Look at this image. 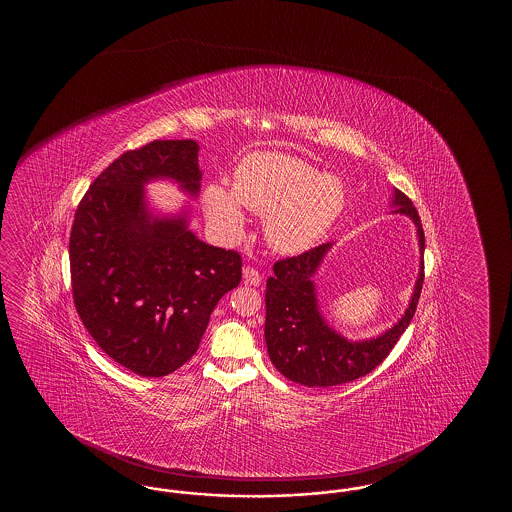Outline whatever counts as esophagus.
<instances>
[{
  "label": "esophagus",
  "instance_id": "esophagus-1",
  "mask_svg": "<svg viewBox=\"0 0 512 512\" xmlns=\"http://www.w3.org/2000/svg\"><path fill=\"white\" fill-rule=\"evenodd\" d=\"M243 280H245L247 285H260L261 274L256 269H252V267H245L243 269Z\"/></svg>",
  "mask_w": 512,
  "mask_h": 512
}]
</instances>
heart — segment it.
<instances>
[{
	"instance_id": "b5f03b06",
	"label": "heart",
	"mask_w": 512,
	"mask_h": 512,
	"mask_svg": "<svg viewBox=\"0 0 512 512\" xmlns=\"http://www.w3.org/2000/svg\"><path fill=\"white\" fill-rule=\"evenodd\" d=\"M346 201V186L338 177L276 152H256L241 159L232 194L218 183L203 192L208 221L221 234H240L245 227L243 205L265 214V238L272 249L285 254L307 251L322 240L342 216Z\"/></svg>"
}]
</instances>
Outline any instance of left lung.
<instances>
[{"label":"left lung","mask_w":512,"mask_h":512,"mask_svg":"<svg viewBox=\"0 0 512 512\" xmlns=\"http://www.w3.org/2000/svg\"><path fill=\"white\" fill-rule=\"evenodd\" d=\"M392 203L395 214L414 221L423 254L425 232L410 197L395 190ZM331 247L333 243H324L300 256L276 261L265 291V342L271 362L283 377L307 388L337 386L375 370L410 326L425 280L421 260L412 300L399 322L379 337L353 342L327 324L316 300L313 276Z\"/></svg>","instance_id":"left-lung-1"}]
</instances>
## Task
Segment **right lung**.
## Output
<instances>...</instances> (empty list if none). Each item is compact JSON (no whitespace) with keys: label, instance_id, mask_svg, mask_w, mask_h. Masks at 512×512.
<instances>
[{"label":"right lung","instance_id":"obj_1","mask_svg":"<svg viewBox=\"0 0 512 512\" xmlns=\"http://www.w3.org/2000/svg\"><path fill=\"white\" fill-rule=\"evenodd\" d=\"M199 144L153 141L122 153L82 197L69 238L78 316L100 349L141 377H164L194 357L210 313L241 282V256L199 240L188 214L159 216L144 186L201 188Z\"/></svg>","mask_w":512,"mask_h":512}]
</instances>
